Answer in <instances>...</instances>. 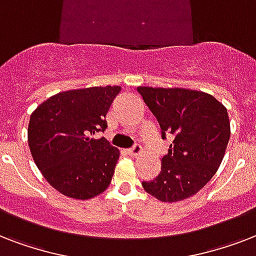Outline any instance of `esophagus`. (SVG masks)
I'll return each instance as SVG.
<instances>
[{
    "mask_svg": "<svg viewBox=\"0 0 256 256\" xmlns=\"http://www.w3.org/2000/svg\"><path fill=\"white\" fill-rule=\"evenodd\" d=\"M142 152H144V148H142V146H140V144H136L134 148H128V154L132 156H140Z\"/></svg>",
    "mask_w": 256,
    "mask_h": 256,
    "instance_id": "obj_1",
    "label": "esophagus"
}]
</instances>
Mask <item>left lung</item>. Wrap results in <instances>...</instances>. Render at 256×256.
Segmentation results:
<instances>
[{"label": "left lung", "instance_id": "8db88e82", "mask_svg": "<svg viewBox=\"0 0 256 256\" xmlns=\"http://www.w3.org/2000/svg\"><path fill=\"white\" fill-rule=\"evenodd\" d=\"M160 122L162 138L172 136L156 179L142 182L160 202L187 199L218 171L230 140V120L222 102L207 92L183 88H136Z\"/></svg>", "mask_w": 256, "mask_h": 256}]
</instances>
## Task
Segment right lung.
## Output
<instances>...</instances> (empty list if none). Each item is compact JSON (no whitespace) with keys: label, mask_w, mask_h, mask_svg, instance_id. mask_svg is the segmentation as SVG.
Wrapping results in <instances>:
<instances>
[{"label":"right lung","mask_w":256,"mask_h":256,"mask_svg":"<svg viewBox=\"0 0 256 256\" xmlns=\"http://www.w3.org/2000/svg\"><path fill=\"white\" fill-rule=\"evenodd\" d=\"M120 86L58 92L30 116L28 142L37 168L52 187L73 199H92L112 182L120 150L94 138Z\"/></svg>","instance_id":"right-lung-1"}]
</instances>
